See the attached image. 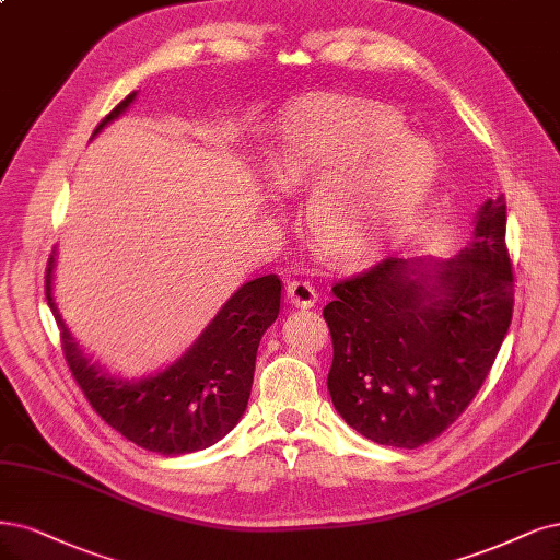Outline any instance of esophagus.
Listing matches in <instances>:
<instances>
[{"mask_svg":"<svg viewBox=\"0 0 560 560\" xmlns=\"http://www.w3.org/2000/svg\"><path fill=\"white\" fill-rule=\"evenodd\" d=\"M287 299L294 307H313L317 303V292L311 282L294 280L287 284Z\"/></svg>","mask_w":560,"mask_h":560,"instance_id":"obj_1","label":"esophagus"}]
</instances>
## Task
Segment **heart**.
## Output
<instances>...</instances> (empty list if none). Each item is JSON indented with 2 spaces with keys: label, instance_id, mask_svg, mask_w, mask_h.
I'll use <instances>...</instances> for the list:
<instances>
[{
  "label": "heart",
  "instance_id": "heart-1",
  "mask_svg": "<svg viewBox=\"0 0 560 560\" xmlns=\"http://www.w3.org/2000/svg\"><path fill=\"white\" fill-rule=\"evenodd\" d=\"M435 164L433 148L394 113L326 96L278 129L268 176L280 189L315 187V243L334 259L359 261L415 213Z\"/></svg>",
  "mask_w": 560,
  "mask_h": 560
}]
</instances>
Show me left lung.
Instances as JSON below:
<instances>
[{
	"instance_id": "obj_1",
	"label": "left lung",
	"mask_w": 560,
	"mask_h": 560,
	"mask_svg": "<svg viewBox=\"0 0 560 560\" xmlns=\"http://www.w3.org/2000/svg\"><path fill=\"white\" fill-rule=\"evenodd\" d=\"M505 197L487 199L447 261L389 257L334 284L329 394L377 445L417 450L450 429L485 384L514 305Z\"/></svg>"
}]
</instances>
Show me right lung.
Here are the masks:
<instances>
[{"label": "right lung", "mask_w": 560, "mask_h": 560, "mask_svg": "<svg viewBox=\"0 0 560 560\" xmlns=\"http://www.w3.org/2000/svg\"><path fill=\"white\" fill-rule=\"evenodd\" d=\"M137 94L115 106L92 137L118 120ZM55 259L57 253L48 261L46 299L60 326L69 369L108 427L133 445L164 456L206 450L236 427L253 392L259 340L280 313L278 276L241 284L176 361L155 375L129 380L92 363L73 340L52 296Z\"/></svg>", "instance_id": "obj_1"}]
</instances>
